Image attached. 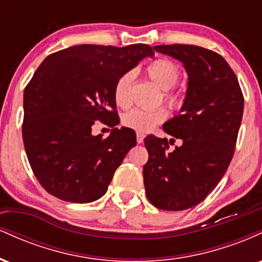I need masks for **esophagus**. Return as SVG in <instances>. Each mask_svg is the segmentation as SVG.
I'll return each instance as SVG.
<instances>
[{"mask_svg":"<svg viewBox=\"0 0 262 262\" xmlns=\"http://www.w3.org/2000/svg\"><path fill=\"white\" fill-rule=\"evenodd\" d=\"M144 138H145V134L141 133V132H138V133H137V141H138V144L143 143Z\"/></svg>","mask_w":262,"mask_h":262,"instance_id":"1","label":"esophagus"}]
</instances>
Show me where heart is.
Listing matches in <instances>:
<instances>
[{
  "label": "heart",
  "instance_id": "b5f03b06",
  "mask_svg": "<svg viewBox=\"0 0 262 262\" xmlns=\"http://www.w3.org/2000/svg\"><path fill=\"white\" fill-rule=\"evenodd\" d=\"M146 73L150 80L155 83L156 86L160 87L161 90H170L171 87L175 86L179 81L180 71L175 65L169 59L160 58L151 61L146 68ZM132 81H133V73L123 74L118 80H117L116 86L113 90L114 102L118 107L127 108L130 103V97H129V90H130ZM165 101L169 103V106L173 110L181 108L185 101V97L179 92H169L166 91L164 95ZM167 118V111L165 108H155V110H140V108H133L128 111L127 113L123 114L122 123L125 127L134 129L138 132H148L155 125L160 124Z\"/></svg>",
  "mask_w": 262,
  "mask_h": 262
}]
</instances>
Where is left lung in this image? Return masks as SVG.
Segmentation results:
<instances>
[{
    "label": "left lung",
    "instance_id": "8db88e82",
    "mask_svg": "<svg viewBox=\"0 0 262 262\" xmlns=\"http://www.w3.org/2000/svg\"><path fill=\"white\" fill-rule=\"evenodd\" d=\"M154 49L180 60L188 82L181 113L162 127L182 145L169 151L166 138L144 139L149 152L144 186L159 209L183 210L202 202L224 176L235 149L244 97L234 71L215 52L185 44Z\"/></svg>",
    "mask_w": 262,
    "mask_h": 262
}]
</instances>
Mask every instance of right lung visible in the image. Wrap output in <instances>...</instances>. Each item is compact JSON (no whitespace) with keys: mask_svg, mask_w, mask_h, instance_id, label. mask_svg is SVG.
Returning a JSON list of instances; mask_svg holds the SVG:
<instances>
[{"mask_svg":"<svg viewBox=\"0 0 262 262\" xmlns=\"http://www.w3.org/2000/svg\"><path fill=\"white\" fill-rule=\"evenodd\" d=\"M152 55L146 44H82L50 54L39 65L23 95L22 134L45 191L73 203L93 202L106 193L114 171L137 144L133 129L114 128L119 124L114 86ZM96 120L114 127L107 138L92 135Z\"/></svg>","mask_w":262,"mask_h":262,"instance_id":"1","label":"right lung"}]
</instances>
